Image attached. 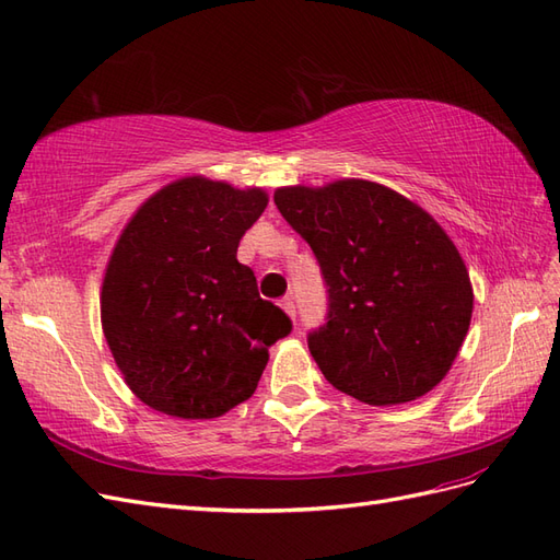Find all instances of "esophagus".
Listing matches in <instances>:
<instances>
[{
  "label": "esophagus",
  "instance_id": "34e87169",
  "mask_svg": "<svg viewBox=\"0 0 560 560\" xmlns=\"http://www.w3.org/2000/svg\"><path fill=\"white\" fill-rule=\"evenodd\" d=\"M279 305H281V310H283L285 314H289L291 318H295V300H293L291 295H285V298H281V302H279Z\"/></svg>",
  "mask_w": 560,
  "mask_h": 560
}]
</instances>
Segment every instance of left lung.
<instances>
[{
  "label": "left lung",
  "mask_w": 560,
  "mask_h": 560,
  "mask_svg": "<svg viewBox=\"0 0 560 560\" xmlns=\"http://www.w3.org/2000/svg\"><path fill=\"white\" fill-rule=\"evenodd\" d=\"M275 203L322 267L326 324L307 345L330 385L369 406L434 389L474 310L467 267L439 222L369 180L283 187Z\"/></svg>",
  "instance_id": "8db88e82"
}]
</instances>
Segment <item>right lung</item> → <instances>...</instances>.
<instances>
[{
	"mask_svg": "<svg viewBox=\"0 0 560 560\" xmlns=\"http://www.w3.org/2000/svg\"><path fill=\"white\" fill-rule=\"evenodd\" d=\"M262 189L195 175L140 206L112 253L101 318L126 385L154 410L211 420L255 392L267 349L293 330L236 260Z\"/></svg>",
	"mask_w": 560,
	"mask_h": 560,
	"instance_id": "right-lung-1",
	"label": "right lung"
}]
</instances>
